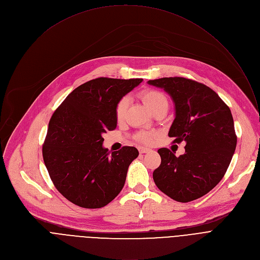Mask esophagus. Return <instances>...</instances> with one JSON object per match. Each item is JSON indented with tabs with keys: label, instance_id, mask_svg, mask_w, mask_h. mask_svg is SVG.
Instances as JSON below:
<instances>
[{
	"label": "esophagus",
	"instance_id": "1",
	"mask_svg": "<svg viewBox=\"0 0 260 260\" xmlns=\"http://www.w3.org/2000/svg\"><path fill=\"white\" fill-rule=\"evenodd\" d=\"M139 151H140V153H147L150 151V149L149 148H145V147H139Z\"/></svg>",
	"mask_w": 260,
	"mask_h": 260
}]
</instances>
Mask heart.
Returning a JSON list of instances; mask_svg holds the SVG:
<instances>
[{
	"instance_id": "obj_1",
	"label": "heart",
	"mask_w": 260,
	"mask_h": 260,
	"mask_svg": "<svg viewBox=\"0 0 260 260\" xmlns=\"http://www.w3.org/2000/svg\"><path fill=\"white\" fill-rule=\"evenodd\" d=\"M140 99L144 102V104L148 107L151 112H154L159 108H168L169 101L165 93L157 89L147 88L142 90L139 93ZM128 106V100L126 98H121L116 106H115V117L117 121H122L124 119L126 110ZM135 139L142 143H151L154 139V134L146 133V132H138L135 135Z\"/></svg>"
}]
</instances>
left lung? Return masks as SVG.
<instances>
[{"label":"left lung","mask_w":260,"mask_h":260,"mask_svg":"<svg viewBox=\"0 0 260 260\" xmlns=\"http://www.w3.org/2000/svg\"><path fill=\"white\" fill-rule=\"evenodd\" d=\"M148 83L164 88L173 99L176 117L169 137L185 142V153L176 156L160 148V166L153 180L171 199L187 203L211 191L224 177L237 146L230 107L207 85L184 77H165Z\"/></svg>","instance_id":"1"}]
</instances>
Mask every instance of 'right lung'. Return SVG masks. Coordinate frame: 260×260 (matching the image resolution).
<instances>
[{
  "label": "right lung",
  "instance_id": "add662e5",
  "mask_svg": "<svg viewBox=\"0 0 260 260\" xmlns=\"http://www.w3.org/2000/svg\"><path fill=\"white\" fill-rule=\"evenodd\" d=\"M143 79L100 77L74 89L52 114L42 154L55 188L71 203L99 209L124 186L131 162L139 151L132 146L111 152L103 134L117 126V102Z\"/></svg>",
  "mask_w": 260,
  "mask_h": 260
}]
</instances>
